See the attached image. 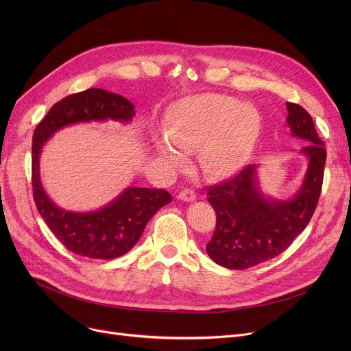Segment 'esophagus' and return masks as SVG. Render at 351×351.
Segmentation results:
<instances>
[{
  "instance_id": "obj_1",
  "label": "esophagus",
  "mask_w": 351,
  "mask_h": 351,
  "mask_svg": "<svg viewBox=\"0 0 351 351\" xmlns=\"http://www.w3.org/2000/svg\"><path fill=\"white\" fill-rule=\"evenodd\" d=\"M178 199L183 202H193L196 199V193L192 189H183L182 192H179Z\"/></svg>"
}]
</instances>
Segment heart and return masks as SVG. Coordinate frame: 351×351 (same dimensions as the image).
I'll return each mask as SVG.
<instances>
[{
    "label": "heart",
    "instance_id": "obj_1",
    "mask_svg": "<svg viewBox=\"0 0 351 351\" xmlns=\"http://www.w3.org/2000/svg\"><path fill=\"white\" fill-rule=\"evenodd\" d=\"M261 131V115L247 104L222 95L183 99L166 119V136L155 138L160 159L175 168L185 163L182 152L200 146L199 163L212 176L233 171L250 151Z\"/></svg>",
    "mask_w": 351,
    "mask_h": 351
}]
</instances>
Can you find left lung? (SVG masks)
Wrapping results in <instances>:
<instances>
[{"label": "left lung", "mask_w": 351, "mask_h": 351, "mask_svg": "<svg viewBox=\"0 0 351 351\" xmlns=\"http://www.w3.org/2000/svg\"><path fill=\"white\" fill-rule=\"evenodd\" d=\"M287 126L294 138L307 142L300 154L307 169L299 191L283 200L265 195L257 165H247L230 179L210 186L209 204L216 212V229L206 245L210 259L228 269H247L285 252L315 213L322 192L326 149L307 110L286 102Z\"/></svg>", "instance_id": "1"}]
</instances>
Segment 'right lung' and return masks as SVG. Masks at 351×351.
<instances>
[{
  "instance_id": "add662e5",
  "label": "right lung",
  "mask_w": 351,
  "mask_h": 351,
  "mask_svg": "<svg viewBox=\"0 0 351 351\" xmlns=\"http://www.w3.org/2000/svg\"><path fill=\"white\" fill-rule=\"evenodd\" d=\"M135 106L126 98L99 88H89L55 104L36 125L32 136V191L36 209L58 241L72 253L89 259H115L131 250L151 217L172 196L165 189L126 188L112 202L90 212L57 206L45 193L40 175L44 145L62 128L81 122L117 121L129 123Z\"/></svg>"
}]
</instances>
